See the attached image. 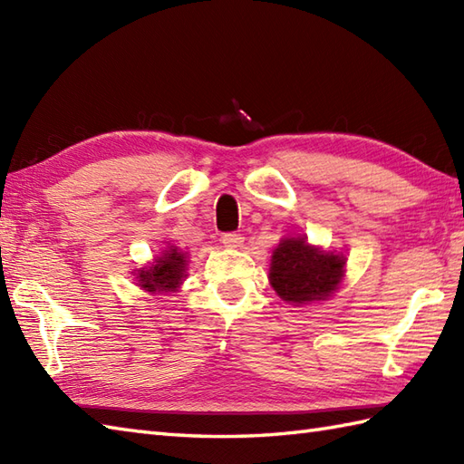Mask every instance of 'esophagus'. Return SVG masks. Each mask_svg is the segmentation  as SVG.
<instances>
[{
    "instance_id": "esophagus-1",
    "label": "esophagus",
    "mask_w": 464,
    "mask_h": 464,
    "mask_svg": "<svg viewBox=\"0 0 464 464\" xmlns=\"http://www.w3.org/2000/svg\"><path fill=\"white\" fill-rule=\"evenodd\" d=\"M243 235L239 233H223L221 235V243L225 245V247H231V249H237L243 245Z\"/></svg>"
}]
</instances>
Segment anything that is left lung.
<instances>
[{"mask_svg":"<svg viewBox=\"0 0 464 464\" xmlns=\"http://www.w3.org/2000/svg\"><path fill=\"white\" fill-rule=\"evenodd\" d=\"M343 267L341 255L311 247L304 237H291L273 251L269 279L283 301L304 304L327 299L341 283Z\"/></svg>","mask_w":464,"mask_h":464,"instance_id":"obj_1","label":"left lung"}]
</instances>
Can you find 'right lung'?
I'll return each instance as SVG.
<instances>
[{"label":"right lung","instance_id":"add662e5","mask_svg":"<svg viewBox=\"0 0 464 464\" xmlns=\"http://www.w3.org/2000/svg\"><path fill=\"white\" fill-rule=\"evenodd\" d=\"M185 273V257L183 255L171 249L167 251L163 257L155 261L150 269L140 271L137 279H140V287L150 293H161V291H175L183 281Z\"/></svg>","mask_w":464,"mask_h":464}]
</instances>
